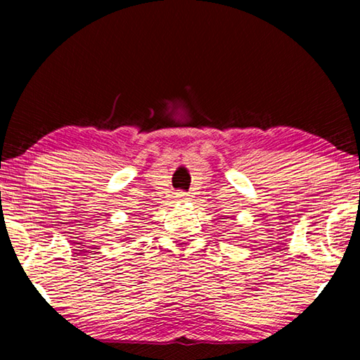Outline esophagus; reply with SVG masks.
Segmentation results:
<instances>
[{
  "label": "esophagus",
  "instance_id": "34e87169",
  "mask_svg": "<svg viewBox=\"0 0 360 360\" xmlns=\"http://www.w3.org/2000/svg\"><path fill=\"white\" fill-rule=\"evenodd\" d=\"M188 195L186 192H178V195H176V198L178 200H187Z\"/></svg>",
  "mask_w": 360,
  "mask_h": 360
}]
</instances>
